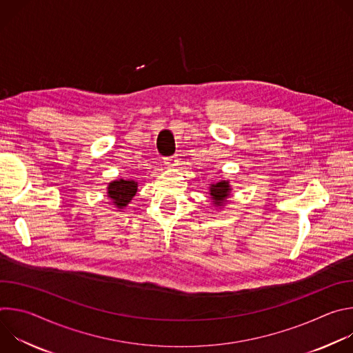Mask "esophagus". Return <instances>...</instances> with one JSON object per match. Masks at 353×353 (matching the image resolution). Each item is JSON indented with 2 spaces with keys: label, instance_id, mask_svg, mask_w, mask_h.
I'll return each instance as SVG.
<instances>
[{
  "label": "esophagus",
  "instance_id": "esophagus-1",
  "mask_svg": "<svg viewBox=\"0 0 353 353\" xmlns=\"http://www.w3.org/2000/svg\"><path fill=\"white\" fill-rule=\"evenodd\" d=\"M177 159L174 158V157H172V158H166L165 159V165H166V168H169V169H173V168H176L177 166Z\"/></svg>",
  "mask_w": 353,
  "mask_h": 353
}]
</instances>
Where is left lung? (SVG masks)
Segmentation results:
<instances>
[{"label": "left lung", "mask_w": 353, "mask_h": 353, "mask_svg": "<svg viewBox=\"0 0 353 353\" xmlns=\"http://www.w3.org/2000/svg\"><path fill=\"white\" fill-rule=\"evenodd\" d=\"M232 190L233 188L229 180H219L216 183H211L208 194L212 205L218 210H222L228 204L229 198L232 196Z\"/></svg>", "instance_id": "1"}]
</instances>
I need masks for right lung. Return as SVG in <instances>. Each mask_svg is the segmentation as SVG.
Masks as SVG:
<instances>
[{
	"mask_svg": "<svg viewBox=\"0 0 353 353\" xmlns=\"http://www.w3.org/2000/svg\"><path fill=\"white\" fill-rule=\"evenodd\" d=\"M138 191V183L131 179H119L113 180L108 185V198H110V203L119 210H124L131 199L135 196Z\"/></svg>",
	"mask_w": 353,
	"mask_h": 353,
	"instance_id": "right-lung-1",
	"label": "right lung"
}]
</instances>
